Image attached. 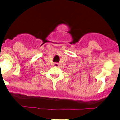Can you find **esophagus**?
<instances>
[{
  "label": "esophagus",
  "instance_id": "obj_1",
  "mask_svg": "<svg viewBox=\"0 0 120 120\" xmlns=\"http://www.w3.org/2000/svg\"><path fill=\"white\" fill-rule=\"evenodd\" d=\"M53 66H54V67H58V66H59V64L57 63V62H55V63L53 64Z\"/></svg>",
  "mask_w": 120,
  "mask_h": 120
}]
</instances>
